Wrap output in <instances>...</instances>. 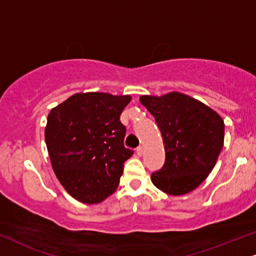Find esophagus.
Returning a JSON list of instances; mask_svg holds the SVG:
<instances>
[{
    "mask_svg": "<svg viewBox=\"0 0 256 256\" xmlns=\"http://www.w3.org/2000/svg\"><path fill=\"white\" fill-rule=\"evenodd\" d=\"M136 153H138V156H142V154H144V146L138 147L136 148Z\"/></svg>",
    "mask_w": 256,
    "mask_h": 256,
    "instance_id": "esophagus-1",
    "label": "esophagus"
}]
</instances>
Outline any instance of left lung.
Instances as JSON below:
<instances>
[{
  "mask_svg": "<svg viewBox=\"0 0 256 256\" xmlns=\"http://www.w3.org/2000/svg\"><path fill=\"white\" fill-rule=\"evenodd\" d=\"M162 135L166 159L150 179L171 196L194 191L216 165L224 142V122L215 110L180 92L140 97Z\"/></svg>",
  "mask_w": 256,
  "mask_h": 256,
  "instance_id": "obj_1",
  "label": "left lung"
}]
</instances>
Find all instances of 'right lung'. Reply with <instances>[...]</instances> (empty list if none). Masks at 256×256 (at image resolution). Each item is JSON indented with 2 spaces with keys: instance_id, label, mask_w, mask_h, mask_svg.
<instances>
[{
  "instance_id": "1",
  "label": "right lung",
  "mask_w": 256,
  "mask_h": 256,
  "mask_svg": "<svg viewBox=\"0 0 256 256\" xmlns=\"http://www.w3.org/2000/svg\"><path fill=\"white\" fill-rule=\"evenodd\" d=\"M132 97L104 92L76 94L53 108L45 140L56 178L74 200L97 204L116 191L126 160L120 115Z\"/></svg>"
}]
</instances>
